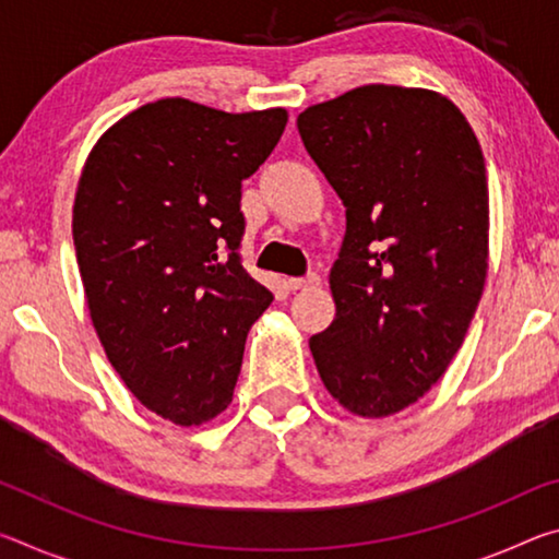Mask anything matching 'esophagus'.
I'll use <instances>...</instances> for the list:
<instances>
[{
    "label": "esophagus",
    "mask_w": 559,
    "mask_h": 559,
    "mask_svg": "<svg viewBox=\"0 0 559 559\" xmlns=\"http://www.w3.org/2000/svg\"><path fill=\"white\" fill-rule=\"evenodd\" d=\"M288 290H306V288H316L320 286V278L318 276H308V278H288L286 281Z\"/></svg>",
    "instance_id": "esophagus-1"
}]
</instances>
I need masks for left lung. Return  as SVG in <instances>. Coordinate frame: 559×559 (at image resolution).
<instances>
[{
  "mask_svg": "<svg viewBox=\"0 0 559 559\" xmlns=\"http://www.w3.org/2000/svg\"><path fill=\"white\" fill-rule=\"evenodd\" d=\"M298 132L347 216L335 320L310 353L343 409L382 419L441 380L484 296L486 159L429 88L359 86L302 110Z\"/></svg>",
  "mask_w": 559,
  "mask_h": 559,
  "instance_id": "left-lung-1",
  "label": "left lung"
}]
</instances>
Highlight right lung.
Here are the masks:
<instances>
[{
  "instance_id": "obj_1",
  "label": "right lung",
  "mask_w": 559,
  "mask_h": 559,
  "mask_svg": "<svg viewBox=\"0 0 559 559\" xmlns=\"http://www.w3.org/2000/svg\"><path fill=\"white\" fill-rule=\"evenodd\" d=\"M286 122V108L163 98L110 126L83 165L71 229L91 323L132 396L179 427L231 404L273 300L236 253L239 202Z\"/></svg>"
}]
</instances>
